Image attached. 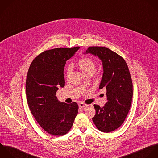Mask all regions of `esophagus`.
I'll return each mask as SVG.
<instances>
[{
    "instance_id": "34e87169",
    "label": "esophagus",
    "mask_w": 158,
    "mask_h": 158,
    "mask_svg": "<svg viewBox=\"0 0 158 158\" xmlns=\"http://www.w3.org/2000/svg\"><path fill=\"white\" fill-rule=\"evenodd\" d=\"M79 108H81L85 109V108H87V107L88 106V105H87V104H85V103H80L79 104Z\"/></svg>"
}]
</instances>
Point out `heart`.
Instances as JSON below:
<instances>
[{"label": "heart", "mask_w": 158, "mask_h": 158, "mask_svg": "<svg viewBox=\"0 0 158 158\" xmlns=\"http://www.w3.org/2000/svg\"><path fill=\"white\" fill-rule=\"evenodd\" d=\"M81 70L85 75L92 73H94L96 69L97 66L95 61L89 57H84L80 59L77 63ZM71 73V67L68 66L65 71V77L68 79Z\"/></svg>", "instance_id": "obj_1"}]
</instances>
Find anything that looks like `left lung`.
<instances>
[{
    "label": "left lung",
    "instance_id": "1",
    "mask_svg": "<svg viewBox=\"0 0 158 158\" xmlns=\"http://www.w3.org/2000/svg\"><path fill=\"white\" fill-rule=\"evenodd\" d=\"M86 53L97 55L103 62L99 89H106L108 100L102 108L94 105L96 114L92 120L99 131L111 132L123 124L132 104L133 85L129 69L121 56L106 47H90Z\"/></svg>",
    "mask_w": 158,
    "mask_h": 158
}]
</instances>
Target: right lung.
<instances>
[{"label":"right lung","instance_id":"add662e5","mask_svg":"<svg viewBox=\"0 0 158 158\" xmlns=\"http://www.w3.org/2000/svg\"><path fill=\"white\" fill-rule=\"evenodd\" d=\"M80 48H56L45 50L32 61L26 82L30 111L42 128L55 136H62L71 129L78 113L77 103H61L56 97L58 87L64 86L66 61Z\"/></svg>","mask_w":158,"mask_h":158}]
</instances>
